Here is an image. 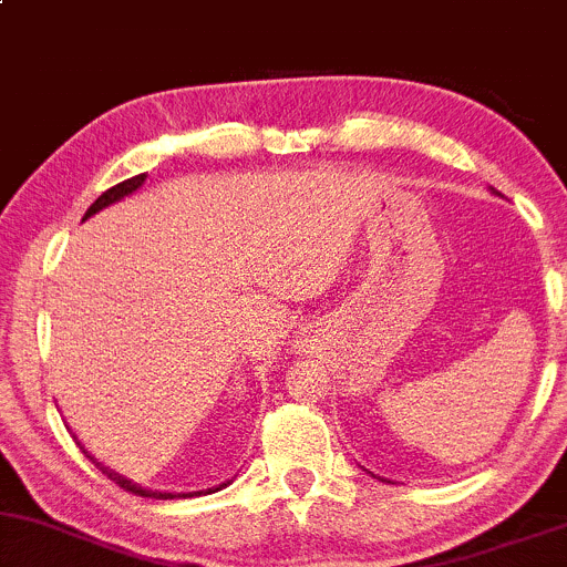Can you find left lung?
<instances>
[{
    "mask_svg": "<svg viewBox=\"0 0 567 567\" xmlns=\"http://www.w3.org/2000/svg\"><path fill=\"white\" fill-rule=\"evenodd\" d=\"M489 192H492V194H497V192H495V188H489Z\"/></svg>",
    "mask_w": 567,
    "mask_h": 567,
    "instance_id": "left-lung-1",
    "label": "left lung"
}]
</instances>
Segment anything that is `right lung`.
I'll return each instance as SVG.
<instances>
[{
    "label": "right lung",
    "mask_w": 567,
    "mask_h": 567,
    "mask_svg": "<svg viewBox=\"0 0 567 567\" xmlns=\"http://www.w3.org/2000/svg\"><path fill=\"white\" fill-rule=\"evenodd\" d=\"M145 178H148V173H140V175H135V178L124 181V184H115L113 188H107V192L102 194V197H96L94 203H91V208L86 210V216H83V221H86V218L94 216V213H100L102 208H107V205H113V203H121V199H124V197H130V194H135L137 188L145 184ZM66 430H70V427H66ZM72 437H75V441H78V435H75V432H72ZM78 446H81V449H83V454H86L89 460L94 462V465L100 467V471L105 473L107 478L115 481V484H118L121 489L132 492V495H140V497H156V501H175V497H194V495H203V492H205V495H210V492H218V489H221V486H227V484H229V481H224V484H218V486H210V489H199V492H162V489H151V486L135 484V481H132V478H126V476H121V473H115L113 467H107V465H105V462H100V460H96V456L91 454L89 449L83 446L81 441H78Z\"/></svg>",
    "instance_id": "right-lung-1"
}]
</instances>
